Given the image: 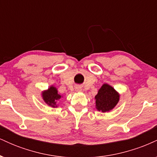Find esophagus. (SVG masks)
Returning <instances> with one entry per match:
<instances>
[{
	"instance_id": "esophagus-1",
	"label": "esophagus",
	"mask_w": 157,
	"mask_h": 157,
	"mask_svg": "<svg viewBox=\"0 0 157 157\" xmlns=\"http://www.w3.org/2000/svg\"><path fill=\"white\" fill-rule=\"evenodd\" d=\"M75 90H76L77 91H82V89H81V87H80V86H77V87L75 88Z\"/></svg>"
}]
</instances>
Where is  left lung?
I'll use <instances>...</instances> for the list:
<instances>
[{"label":"left lung","instance_id":"left-lung-1","mask_svg":"<svg viewBox=\"0 0 157 157\" xmlns=\"http://www.w3.org/2000/svg\"><path fill=\"white\" fill-rule=\"evenodd\" d=\"M96 109L102 112H109L112 110L120 100V94L112 86L104 83L95 96Z\"/></svg>","mask_w":157,"mask_h":157}]
</instances>
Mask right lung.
I'll list each match as a JSON object with an SVG mask.
<instances>
[{"label":"right lung","mask_w":157,"mask_h":157,"mask_svg":"<svg viewBox=\"0 0 157 157\" xmlns=\"http://www.w3.org/2000/svg\"><path fill=\"white\" fill-rule=\"evenodd\" d=\"M42 97L44 102L48 105L51 106L52 108L57 107V102L62 97L60 94H59L57 89L55 86H52L46 91L42 92Z\"/></svg>","instance_id":"obj_1"}]
</instances>
